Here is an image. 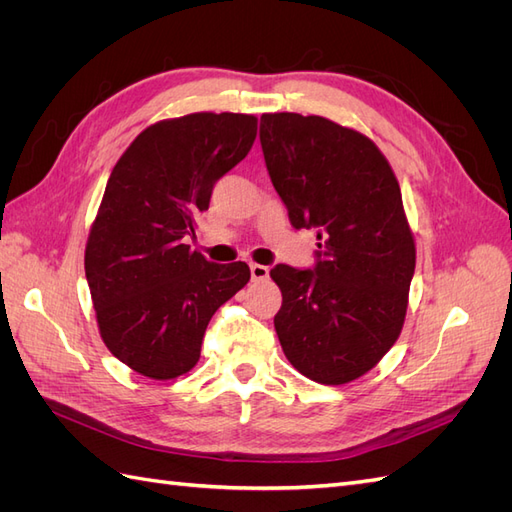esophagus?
I'll list each match as a JSON object with an SVG mask.
<instances>
[{"label":"esophagus","instance_id":"34e87169","mask_svg":"<svg viewBox=\"0 0 512 512\" xmlns=\"http://www.w3.org/2000/svg\"><path fill=\"white\" fill-rule=\"evenodd\" d=\"M250 273H252V280L254 282H260V280H267L269 277V267H265V265H250Z\"/></svg>","mask_w":512,"mask_h":512}]
</instances>
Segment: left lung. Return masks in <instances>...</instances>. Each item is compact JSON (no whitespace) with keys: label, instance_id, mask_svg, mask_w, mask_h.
I'll use <instances>...</instances> for the list:
<instances>
[{"label":"left lung","instance_id":"1","mask_svg":"<svg viewBox=\"0 0 512 512\" xmlns=\"http://www.w3.org/2000/svg\"><path fill=\"white\" fill-rule=\"evenodd\" d=\"M260 145L290 224L320 241L312 269H271L277 337L303 376L346 384L404 327L416 250L399 183L367 136L318 115H262Z\"/></svg>","mask_w":512,"mask_h":512}]
</instances>
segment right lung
Wrapping results in <instances>:
<instances>
[{"instance_id": "obj_1", "label": "right lung", "mask_w": 512, "mask_h": 512, "mask_svg": "<svg viewBox=\"0 0 512 512\" xmlns=\"http://www.w3.org/2000/svg\"><path fill=\"white\" fill-rule=\"evenodd\" d=\"M256 117L194 113L160 121L115 164L85 250L100 335L121 363L153 380L190 371L211 316L250 282L245 262L192 252L215 183L252 149Z\"/></svg>"}]
</instances>
